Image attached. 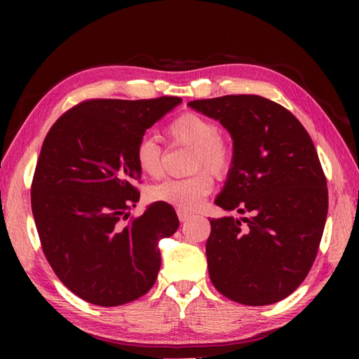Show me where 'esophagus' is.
I'll use <instances>...</instances> for the list:
<instances>
[{
  "instance_id": "1",
  "label": "esophagus",
  "mask_w": 359,
  "mask_h": 359,
  "mask_svg": "<svg viewBox=\"0 0 359 359\" xmlns=\"http://www.w3.org/2000/svg\"><path fill=\"white\" fill-rule=\"evenodd\" d=\"M177 217H179V220L184 223V222L188 220V218L191 217V214H188V212H184V210H177Z\"/></svg>"
}]
</instances>
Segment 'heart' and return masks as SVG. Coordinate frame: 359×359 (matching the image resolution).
Listing matches in <instances>:
<instances>
[{"instance_id":"1","label":"heart","mask_w":359,"mask_h":359,"mask_svg":"<svg viewBox=\"0 0 359 359\" xmlns=\"http://www.w3.org/2000/svg\"><path fill=\"white\" fill-rule=\"evenodd\" d=\"M165 136L171 144L191 147L190 168L196 172L187 179H169L149 190L150 201L165 203L177 210H196L214 188V177H224L234 161V149L214 120L185 112L166 126ZM135 161L144 175L160 177L163 172V149L151 136H142L135 149Z\"/></svg>"}]
</instances>
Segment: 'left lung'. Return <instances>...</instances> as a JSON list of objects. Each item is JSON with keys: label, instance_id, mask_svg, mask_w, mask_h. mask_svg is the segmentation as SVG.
<instances>
[{"label": "left lung", "instance_id": "obj_1", "mask_svg": "<svg viewBox=\"0 0 359 359\" xmlns=\"http://www.w3.org/2000/svg\"><path fill=\"white\" fill-rule=\"evenodd\" d=\"M188 106L233 137L234 161L215 204L245 215L210 220V280L244 306L282 301L311 271L327 215L326 177L312 139L293 114L258 95Z\"/></svg>", "mask_w": 359, "mask_h": 359}]
</instances>
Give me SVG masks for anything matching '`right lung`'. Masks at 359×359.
<instances>
[{"label":"right lung","mask_w":359,"mask_h":359,"mask_svg":"<svg viewBox=\"0 0 359 359\" xmlns=\"http://www.w3.org/2000/svg\"><path fill=\"white\" fill-rule=\"evenodd\" d=\"M154 100H87L60 117L42 144L32 184V210L42 252L63 285L95 306H123L154 287L158 242L172 236V205L139 201V139L180 104ZM128 219L129 222H126Z\"/></svg>","instance_id":"obj_1"}]
</instances>
